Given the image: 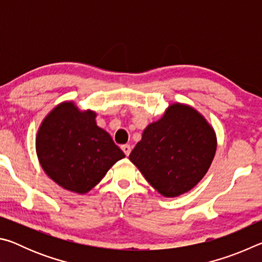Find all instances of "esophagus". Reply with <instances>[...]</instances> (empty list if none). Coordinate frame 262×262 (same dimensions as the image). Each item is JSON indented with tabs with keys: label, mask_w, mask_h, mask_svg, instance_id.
Segmentation results:
<instances>
[{
	"label": "esophagus",
	"mask_w": 262,
	"mask_h": 262,
	"mask_svg": "<svg viewBox=\"0 0 262 262\" xmlns=\"http://www.w3.org/2000/svg\"><path fill=\"white\" fill-rule=\"evenodd\" d=\"M121 149H122V151L125 152L126 156H129L130 150H132V148H130V145H129V144H123V145H121Z\"/></svg>",
	"instance_id": "1"
}]
</instances>
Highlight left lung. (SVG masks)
<instances>
[{
    "label": "left lung",
    "mask_w": 262,
    "mask_h": 262,
    "mask_svg": "<svg viewBox=\"0 0 262 262\" xmlns=\"http://www.w3.org/2000/svg\"><path fill=\"white\" fill-rule=\"evenodd\" d=\"M216 147L215 132L203 115L177 103L145 128L129 159L159 194L174 198L205 177Z\"/></svg>",
    "instance_id": "obj_1"
}]
</instances>
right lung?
<instances>
[{"label": "right lung", "instance_id": "right-lung-1", "mask_svg": "<svg viewBox=\"0 0 262 262\" xmlns=\"http://www.w3.org/2000/svg\"><path fill=\"white\" fill-rule=\"evenodd\" d=\"M96 115L67 101L53 108L39 127L35 150L40 165L70 192L88 193L125 157L108 133L97 126Z\"/></svg>", "mask_w": 262, "mask_h": 262}]
</instances>
